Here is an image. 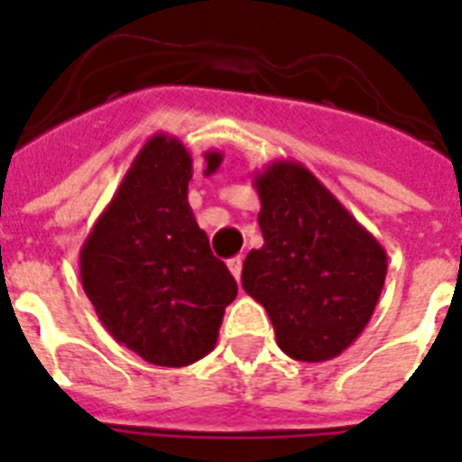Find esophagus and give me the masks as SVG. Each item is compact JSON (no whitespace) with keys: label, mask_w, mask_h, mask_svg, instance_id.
<instances>
[{"label":"esophagus","mask_w":462,"mask_h":462,"mask_svg":"<svg viewBox=\"0 0 462 462\" xmlns=\"http://www.w3.org/2000/svg\"><path fill=\"white\" fill-rule=\"evenodd\" d=\"M227 269H230V273L239 281V276H242V256H232V259H227Z\"/></svg>","instance_id":"esophagus-1"}]
</instances>
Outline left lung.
I'll return each mask as SVG.
<instances>
[{
  "label": "left lung",
  "mask_w": 462,
  "mask_h": 462,
  "mask_svg": "<svg viewBox=\"0 0 462 462\" xmlns=\"http://www.w3.org/2000/svg\"><path fill=\"white\" fill-rule=\"evenodd\" d=\"M254 189L263 246L246 254L242 286L269 312L288 356H339L371 322L385 249L300 162H271Z\"/></svg>",
  "instance_id": "obj_1"
}]
</instances>
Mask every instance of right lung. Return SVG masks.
Returning a JSON list of instances; mask_svg holds the SVG:
<instances>
[{"label":"right lung","instance_id":"add662e5","mask_svg":"<svg viewBox=\"0 0 462 462\" xmlns=\"http://www.w3.org/2000/svg\"><path fill=\"white\" fill-rule=\"evenodd\" d=\"M216 174L223 152L203 154ZM193 160L157 133L137 152L79 252V276L101 325L147 364L181 368L216 348L237 283L210 252L189 206Z\"/></svg>","mask_w":462,"mask_h":462}]
</instances>
